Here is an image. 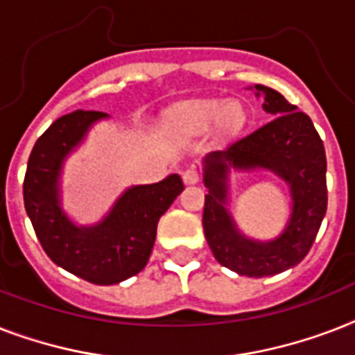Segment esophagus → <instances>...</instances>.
<instances>
[{"instance_id":"34e87169","label":"esophagus","mask_w":355,"mask_h":355,"mask_svg":"<svg viewBox=\"0 0 355 355\" xmlns=\"http://www.w3.org/2000/svg\"><path fill=\"white\" fill-rule=\"evenodd\" d=\"M182 180L186 184H197L200 180V173H199V169H197V167H186V169H184V173H182Z\"/></svg>"}]
</instances>
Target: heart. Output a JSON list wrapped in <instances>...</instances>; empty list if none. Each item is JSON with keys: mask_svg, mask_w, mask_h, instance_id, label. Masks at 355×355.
<instances>
[{"mask_svg": "<svg viewBox=\"0 0 355 355\" xmlns=\"http://www.w3.org/2000/svg\"><path fill=\"white\" fill-rule=\"evenodd\" d=\"M219 118H221L223 127L232 130L241 125L245 114H243L241 105H237V103L223 105L219 101H202L184 108L182 114L178 116V121L182 123L184 127L200 130V128H208Z\"/></svg>", "mask_w": 355, "mask_h": 355, "instance_id": "b5f03b06", "label": "heart"}]
</instances>
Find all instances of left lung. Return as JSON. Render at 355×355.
<instances>
[{"mask_svg": "<svg viewBox=\"0 0 355 355\" xmlns=\"http://www.w3.org/2000/svg\"><path fill=\"white\" fill-rule=\"evenodd\" d=\"M263 110L275 118L247 136L236 138L225 150L205 158V214L202 227L211 252L223 267L241 276L278 275L300 263L313 245L328 206L324 145L313 123L272 88L256 85ZM230 168H267L292 189V216L284 232L270 242L248 240L236 230L226 210Z\"/></svg>", "mask_w": 355, "mask_h": 355, "instance_id": "left-lung-1", "label": "left lung"}]
</instances>
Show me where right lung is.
<instances>
[{"mask_svg":"<svg viewBox=\"0 0 355 355\" xmlns=\"http://www.w3.org/2000/svg\"><path fill=\"white\" fill-rule=\"evenodd\" d=\"M103 118L107 114L96 110L66 114L36 139L25 171L24 202L42 248L58 267L97 286H112L147 265L158 219L184 184L178 175H169L156 184L132 186L103 221L77 227L60 206L58 178L64 158Z\"/></svg>","mask_w":355,"mask_h":355,"instance_id":"obj_1","label":"right lung"}]
</instances>
